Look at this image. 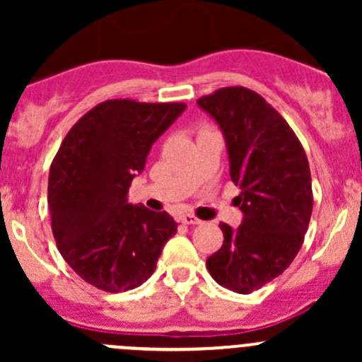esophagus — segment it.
Wrapping results in <instances>:
<instances>
[{
    "mask_svg": "<svg viewBox=\"0 0 362 362\" xmlns=\"http://www.w3.org/2000/svg\"><path fill=\"white\" fill-rule=\"evenodd\" d=\"M182 224H187V226H196V224H202V221H199L198 217H194L192 214H184L180 217Z\"/></svg>",
    "mask_w": 362,
    "mask_h": 362,
    "instance_id": "1",
    "label": "esophagus"
}]
</instances>
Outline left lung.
Returning a JSON list of instances; mask_svg holds the SVG:
<instances>
[{"mask_svg": "<svg viewBox=\"0 0 362 362\" xmlns=\"http://www.w3.org/2000/svg\"><path fill=\"white\" fill-rule=\"evenodd\" d=\"M198 105L224 134L243 211L236 229L221 222L224 243L206 268L218 286L249 294L282 275L301 249L313 208L308 159L286 119L255 90L222 87Z\"/></svg>", "mask_w": 362, "mask_h": 362, "instance_id": "8db88e82", "label": "left lung"}]
</instances>
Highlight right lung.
Masks as SVG:
<instances>
[{"mask_svg":"<svg viewBox=\"0 0 362 362\" xmlns=\"http://www.w3.org/2000/svg\"><path fill=\"white\" fill-rule=\"evenodd\" d=\"M184 103L108 100L68 131L50 164L49 208L57 249L73 272L107 293L141 286L178 224L127 202L152 144Z\"/></svg>","mask_w":362,"mask_h":362,"instance_id":"add662e5","label":"right lung"}]
</instances>
